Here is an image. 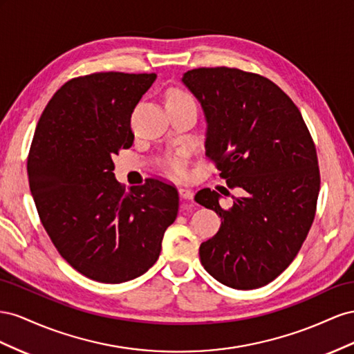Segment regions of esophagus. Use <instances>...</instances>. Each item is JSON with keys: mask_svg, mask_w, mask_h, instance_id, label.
<instances>
[{"mask_svg": "<svg viewBox=\"0 0 354 354\" xmlns=\"http://www.w3.org/2000/svg\"><path fill=\"white\" fill-rule=\"evenodd\" d=\"M179 196L183 197V198H185V200H193L194 193L189 188H184L183 187V188H179Z\"/></svg>", "mask_w": 354, "mask_h": 354, "instance_id": "34e87169", "label": "esophagus"}]
</instances>
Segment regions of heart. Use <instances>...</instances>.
<instances>
[{"instance_id":"obj_1","label":"heart","mask_w":354,"mask_h":354,"mask_svg":"<svg viewBox=\"0 0 354 354\" xmlns=\"http://www.w3.org/2000/svg\"><path fill=\"white\" fill-rule=\"evenodd\" d=\"M184 102H194L193 97L184 90L180 88H170L166 93V105H174V104H184ZM166 167L171 171L174 175H184L187 170V160L184 153H178L167 157L166 160Z\"/></svg>"}]
</instances>
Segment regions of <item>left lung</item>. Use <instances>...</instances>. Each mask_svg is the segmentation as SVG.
<instances>
[{
	"label": "left lung",
	"instance_id": "left-lung-1",
	"mask_svg": "<svg viewBox=\"0 0 354 354\" xmlns=\"http://www.w3.org/2000/svg\"><path fill=\"white\" fill-rule=\"evenodd\" d=\"M183 83L203 108L206 157L239 188L230 209L209 188L198 205L221 216L200 245L201 266L222 285L257 289L283 272L308 234L320 174L316 147L292 99L268 78L237 68H197Z\"/></svg>",
	"mask_w": 354,
	"mask_h": 354
}]
</instances>
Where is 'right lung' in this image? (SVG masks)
<instances>
[{
    "label": "right lung",
    "instance_id": "add662e5",
    "mask_svg": "<svg viewBox=\"0 0 354 354\" xmlns=\"http://www.w3.org/2000/svg\"><path fill=\"white\" fill-rule=\"evenodd\" d=\"M156 74L96 73L69 80L50 99L28 156L39 219L68 264L121 283L156 264L178 215V189L147 179L126 191L113 156L132 147L130 117Z\"/></svg>",
    "mask_w": 354,
    "mask_h": 354
}]
</instances>
